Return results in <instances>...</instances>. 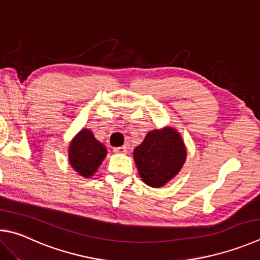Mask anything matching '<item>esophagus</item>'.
Wrapping results in <instances>:
<instances>
[{"mask_svg":"<svg viewBox=\"0 0 260 260\" xmlns=\"http://www.w3.org/2000/svg\"><path fill=\"white\" fill-rule=\"evenodd\" d=\"M114 153H118V154H125L126 153V147L125 146H121V147H115L113 149Z\"/></svg>","mask_w":260,"mask_h":260,"instance_id":"esophagus-1","label":"esophagus"}]
</instances>
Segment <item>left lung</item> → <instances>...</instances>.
Segmentation results:
<instances>
[{
    "label": "left lung",
    "mask_w": 260,
    "mask_h": 260,
    "mask_svg": "<svg viewBox=\"0 0 260 260\" xmlns=\"http://www.w3.org/2000/svg\"><path fill=\"white\" fill-rule=\"evenodd\" d=\"M186 147L179 133L166 126L152 130L135 148L134 158L140 177L151 187H162L183 168Z\"/></svg>",
    "instance_id": "8db88e82"
}]
</instances>
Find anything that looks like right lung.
I'll return each instance as SVG.
<instances>
[{"label":"right lung","instance_id":"obj_1","mask_svg":"<svg viewBox=\"0 0 260 260\" xmlns=\"http://www.w3.org/2000/svg\"><path fill=\"white\" fill-rule=\"evenodd\" d=\"M106 154V147L99 143L88 129H82L75 136L68 149V158L72 168L85 178L94 175Z\"/></svg>","mask_w":260,"mask_h":260}]
</instances>
